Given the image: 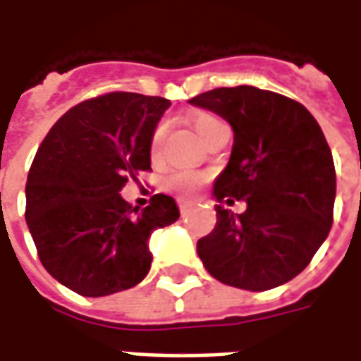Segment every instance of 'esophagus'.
I'll return each instance as SVG.
<instances>
[{"label": "esophagus", "instance_id": "obj_1", "mask_svg": "<svg viewBox=\"0 0 361 361\" xmlns=\"http://www.w3.org/2000/svg\"><path fill=\"white\" fill-rule=\"evenodd\" d=\"M191 204H193V203H191V201H188V199H178V207H180L181 212L188 211Z\"/></svg>", "mask_w": 361, "mask_h": 361}]
</instances>
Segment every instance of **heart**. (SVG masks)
Instances as JSON below:
<instances>
[{"label":"heart","instance_id":"b5f03b06","mask_svg":"<svg viewBox=\"0 0 361 361\" xmlns=\"http://www.w3.org/2000/svg\"><path fill=\"white\" fill-rule=\"evenodd\" d=\"M191 123H193V129L197 131V135L201 137V141L204 142V139L209 137V135L220 126V121L211 114H195L193 118H191ZM164 131L166 126L164 123H158L157 129H154V133L150 137V157L158 158L160 154V149H162V139H164ZM204 180H207V176L201 172H191V170H178V172H173L168 176V180H166V188L173 191V193H178L181 197H191L195 195L199 188L203 185Z\"/></svg>","mask_w":361,"mask_h":361}]
</instances>
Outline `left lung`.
Listing matches in <instances>:
<instances>
[{
  "label": "left lung",
  "instance_id": "left-lung-1",
  "mask_svg": "<svg viewBox=\"0 0 361 361\" xmlns=\"http://www.w3.org/2000/svg\"><path fill=\"white\" fill-rule=\"evenodd\" d=\"M189 104L234 129V147L214 181V199L245 201L234 214L216 204V226L197 242L211 276L263 292L298 276L333 226L336 173L321 127L292 98L257 87L214 89Z\"/></svg>",
  "mask_w": 361,
  "mask_h": 361
}]
</instances>
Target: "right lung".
<instances>
[{"label":"right lung","mask_w":361,"mask_h":361,"mask_svg":"<svg viewBox=\"0 0 361 361\" xmlns=\"http://www.w3.org/2000/svg\"><path fill=\"white\" fill-rule=\"evenodd\" d=\"M170 100L110 92L63 114L27 178V224L46 271L87 298L137 286L150 269L149 238L180 219L172 197L123 201L129 178L150 170V137Z\"/></svg>","instance_id":"add662e5"}]
</instances>
